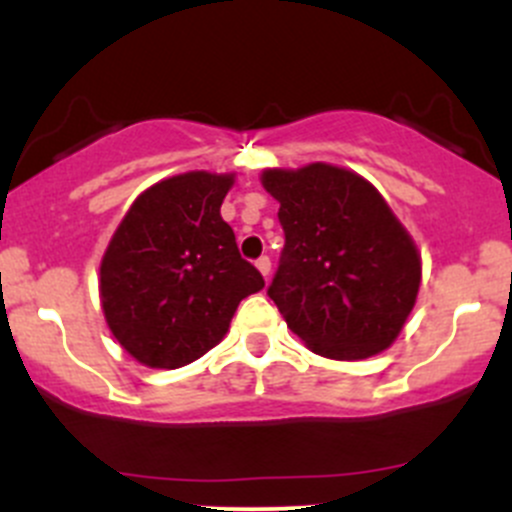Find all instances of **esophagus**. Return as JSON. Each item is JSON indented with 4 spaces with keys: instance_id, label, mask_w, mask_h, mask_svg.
<instances>
[{
    "instance_id": "34e87169",
    "label": "esophagus",
    "mask_w": 512,
    "mask_h": 512,
    "mask_svg": "<svg viewBox=\"0 0 512 512\" xmlns=\"http://www.w3.org/2000/svg\"><path fill=\"white\" fill-rule=\"evenodd\" d=\"M257 270H260L262 272V275H270V270H272V262H270V257H267V255H262L260 257V260H257Z\"/></svg>"
}]
</instances>
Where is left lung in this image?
I'll return each instance as SVG.
<instances>
[{
	"mask_svg": "<svg viewBox=\"0 0 512 512\" xmlns=\"http://www.w3.org/2000/svg\"><path fill=\"white\" fill-rule=\"evenodd\" d=\"M285 250L272 302L287 327L327 359L356 361L391 347L421 285V255L379 190L329 163L270 168Z\"/></svg>",
	"mask_w": 512,
	"mask_h": 512,
	"instance_id": "left-lung-1",
	"label": "left lung"
}]
</instances>
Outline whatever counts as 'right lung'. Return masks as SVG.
<instances>
[{"mask_svg":"<svg viewBox=\"0 0 512 512\" xmlns=\"http://www.w3.org/2000/svg\"><path fill=\"white\" fill-rule=\"evenodd\" d=\"M232 175H173L136 198L101 260V307L123 349L180 369L225 337L237 304L265 287L220 215Z\"/></svg>","mask_w":512,"mask_h":512,"instance_id":"obj_1","label":"right lung"}]
</instances>
